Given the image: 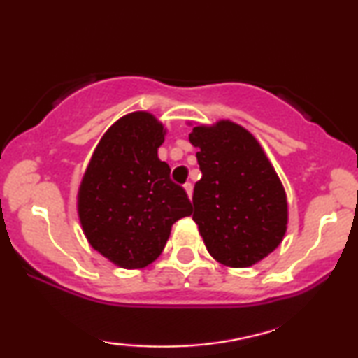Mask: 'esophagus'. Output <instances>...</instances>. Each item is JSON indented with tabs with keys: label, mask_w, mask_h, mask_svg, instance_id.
<instances>
[{
	"label": "esophagus",
	"mask_w": 358,
	"mask_h": 358,
	"mask_svg": "<svg viewBox=\"0 0 358 358\" xmlns=\"http://www.w3.org/2000/svg\"><path fill=\"white\" fill-rule=\"evenodd\" d=\"M184 189H185V192H187V197L192 199V184H190V182L184 184Z\"/></svg>",
	"instance_id": "34e87169"
}]
</instances>
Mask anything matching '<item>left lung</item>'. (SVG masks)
<instances>
[{"mask_svg": "<svg viewBox=\"0 0 358 358\" xmlns=\"http://www.w3.org/2000/svg\"><path fill=\"white\" fill-rule=\"evenodd\" d=\"M189 140L200 150L192 218L207 251L223 266H254L287 231V194L275 169L254 135L231 120L194 127Z\"/></svg>", "mask_w": 358, "mask_h": 358, "instance_id": "obj_1", "label": "left lung"}]
</instances>
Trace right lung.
Wrapping results in <instances>:
<instances>
[{"mask_svg": "<svg viewBox=\"0 0 358 358\" xmlns=\"http://www.w3.org/2000/svg\"><path fill=\"white\" fill-rule=\"evenodd\" d=\"M166 129L150 112L120 117L102 135L78 190V217L92 248L122 268L159 257L192 203L158 158Z\"/></svg>", "mask_w": 358, "mask_h": 358, "instance_id": "right-lung-1", "label": "right lung"}]
</instances>
